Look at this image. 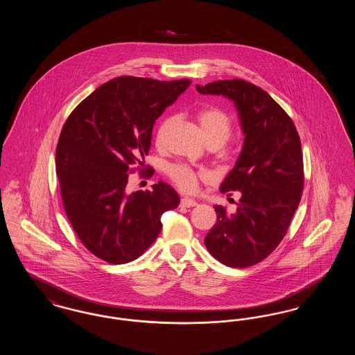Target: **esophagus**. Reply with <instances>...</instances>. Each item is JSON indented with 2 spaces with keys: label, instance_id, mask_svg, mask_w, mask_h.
Masks as SVG:
<instances>
[{
  "label": "esophagus",
  "instance_id": "34e87169",
  "mask_svg": "<svg viewBox=\"0 0 355 355\" xmlns=\"http://www.w3.org/2000/svg\"><path fill=\"white\" fill-rule=\"evenodd\" d=\"M197 205H198L197 201L190 200V198H182L181 200V206H184V207H193V206H197Z\"/></svg>",
  "mask_w": 355,
  "mask_h": 355
}]
</instances>
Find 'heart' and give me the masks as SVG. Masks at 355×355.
Here are the masks:
<instances>
[{
	"instance_id": "obj_1",
	"label": "heart",
	"mask_w": 355,
	"mask_h": 355,
	"mask_svg": "<svg viewBox=\"0 0 355 355\" xmlns=\"http://www.w3.org/2000/svg\"><path fill=\"white\" fill-rule=\"evenodd\" d=\"M197 119L209 146L220 148L229 141L233 132V122L223 109L213 105L203 106L197 113ZM173 123L174 117L171 116L161 121L155 132V142L158 145L164 144ZM168 174L173 184L185 193H196L198 190L200 181L209 177V173L197 171L182 164L171 165L168 170Z\"/></svg>"
}]
</instances>
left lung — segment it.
Segmentation results:
<instances>
[{
    "mask_svg": "<svg viewBox=\"0 0 355 355\" xmlns=\"http://www.w3.org/2000/svg\"><path fill=\"white\" fill-rule=\"evenodd\" d=\"M202 94H223L236 102L245 144L220 185L241 193L236 213L216 206L217 222L205 245L220 263L249 268L269 257L286 236L304 191L300 135L286 112L257 85L223 80L200 86Z\"/></svg>",
    "mask_w": 355,
    "mask_h": 355,
    "instance_id": "8db88e82",
    "label": "left lung"
}]
</instances>
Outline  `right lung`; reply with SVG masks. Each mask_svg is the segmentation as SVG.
Instances as JSON below:
<instances>
[{
    "instance_id": "1",
    "label": "right lung",
    "mask_w": 355,
    "mask_h": 355,
    "mask_svg": "<svg viewBox=\"0 0 355 355\" xmlns=\"http://www.w3.org/2000/svg\"><path fill=\"white\" fill-rule=\"evenodd\" d=\"M190 80L158 81L122 76L96 89L70 113L55 149V170L69 222L85 248L109 263H128L159 234L161 216L180 205L159 181L126 194L129 174L144 168L155 119ZM139 164L137 168L132 166Z\"/></svg>"
}]
</instances>
